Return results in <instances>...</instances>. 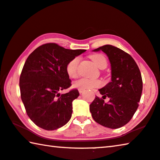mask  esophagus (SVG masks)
I'll use <instances>...</instances> for the list:
<instances>
[{"instance_id":"34e87169","label":"esophagus","mask_w":160,"mask_h":160,"mask_svg":"<svg viewBox=\"0 0 160 160\" xmlns=\"http://www.w3.org/2000/svg\"><path fill=\"white\" fill-rule=\"evenodd\" d=\"M83 91H84L82 90V89H78V92H79V93H82Z\"/></svg>"}]
</instances>
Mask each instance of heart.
<instances>
[{
	"instance_id": "1",
	"label": "heart",
	"mask_w": 160,
	"mask_h": 160,
	"mask_svg": "<svg viewBox=\"0 0 160 160\" xmlns=\"http://www.w3.org/2000/svg\"><path fill=\"white\" fill-rule=\"evenodd\" d=\"M90 58L95 63L96 66L100 69H104L107 66V59L104 55L101 54H95L90 56ZM80 62L79 57H75L67 63L66 71L70 78H74L78 76V66ZM102 82L99 79H91V78H82L77 80L74 83V86L78 89L89 90L94 88L100 87Z\"/></svg>"
}]
</instances>
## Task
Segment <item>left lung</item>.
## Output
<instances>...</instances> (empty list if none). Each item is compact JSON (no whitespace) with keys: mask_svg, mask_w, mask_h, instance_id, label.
<instances>
[{"mask_svg":"<svg viewBox=\"0 0 160 160\" xmlns=\"http://www.w3.org/2000/svg\"><path fill=\"white\" fill-rule=\"evenodd\" d=\"M99 50L107 54L111 62V82L99 89L103 98L96 96L89 109L96 122L116 129L127 124L137 111L142 91V76L138 64L127 52L110 44L93 51ZM106 97L110 98L108 103L104 102Z\"/></svg>","mask_w":160,"mask_h":160,"instance_id":"8db88e82","label":"left lung"}]
</instances>
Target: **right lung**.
I'll return each mask as SVG.
<instances>
[{"instance_id": "add662e5", "label": "right lung", "mask_w": 160, "mask_h": 160, "mask_svg": "<svg viewBox=\"0 0 160 160\" xmlns=\"http://www.w3.org/2000/svg\"><path fill=\"white\" fill-rule=\"evenodd\" d=\"M85 51L47 43L28 56L20 77V96L28 116L38 127L54 130L69 122L72 101L79 93L76 88L64 94L59 91L72 86L67 64Z\"/></svg>"}]
</instances>
